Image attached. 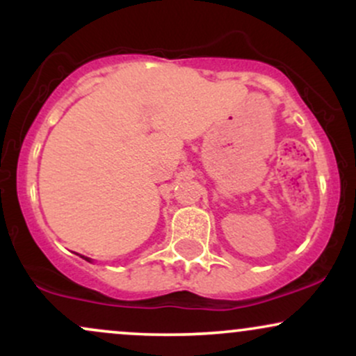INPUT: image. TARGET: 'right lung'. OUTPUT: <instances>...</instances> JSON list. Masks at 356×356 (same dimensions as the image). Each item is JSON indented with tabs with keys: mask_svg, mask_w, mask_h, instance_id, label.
Listing matches in <instances>:
<instances>
[{
	"mask_svg": "<svg viewBox=\"0 0 356 356\" xmlns=\"http://www.w3.org/2000/svg\"><path fill=\"white\" fill-rule=\"evenodd\" d=\"M81 257H83V259H87V261H90V259H88V257H85V256H81Z\"/></svg>",
	"mask_w": 356,
	"mask_h": 356,
	"instance_id": "1",
	"label": "right lung"
}]
</instances>
